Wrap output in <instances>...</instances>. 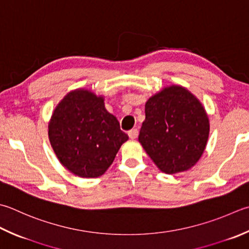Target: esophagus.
Instances as JSON below:
<instances>
[{"label":"esophagus","mask_w":249,"mask_h":249,"mask_svg":"<svg viewBox=\"0 0 249 249\" xmlns=\"http://www.w3.org/2000/svg\"><path fill=\"white\" fill-rule=\"evenodd\" d=\"M138 135H139V131L137 128H133L128 131V136L130 139H136L138 137Z\"/></svg>","instance_id":"obj_1"}]
</instances>
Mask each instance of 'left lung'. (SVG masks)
Segmentation results:
<instances>
[{
	"label": "left lung",
	"mask_w": 249,
	"mask_h": 249,
	"mask_svg": "<svg viewBox=\"0 0 249 249\" xmlns=\"http://www.w3.org/2000/svg\"><path fill=\"white\" fill-rule=\"evenodd\" d=\"M139 142L165 174L187 172L205 151L209 119L196 96L181 85L165 86L144 106Z\"/></svg>",
	"instance_id": "8db88e82"
}]
</instances>
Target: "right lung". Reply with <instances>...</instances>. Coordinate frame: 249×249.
Instances as JSON below:
<instances>
[{"label":"right lung","instance_id":"obj_1","mask_svg":"<svg viewBox=\"0 0 249 249\" xmlns=\"http://www.w3.org/2000/svg\"><path fill=\"white\" fill-rule=\"evenodd\" d=\"M48 138L57 159L81 178H97L113 163L128 136L107 111L105 97L86 89L68 92L53 110Z\"/></svg>","mask_w":249,"mask_h":249}]
</instances>
